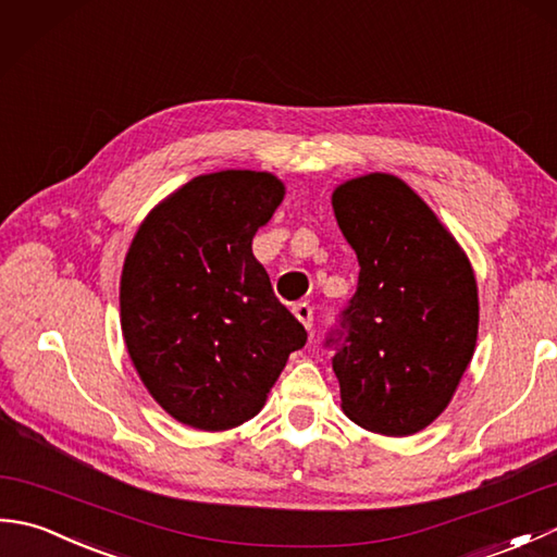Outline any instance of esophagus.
I'll use <instances>...</instances> for the list:
<instances>
[{
	"instance_id": "esophagus-1",
	"label": "esophagus",
	"mask_w": 557,
	"mask_h": 557,
	"mask_svg": "<svg viewBox=\"0 0 557 557\" xmlns=\"http://www.w3.org/2000/svg\"><path fill=\"white\" fill-rule=\"evenodd\" d=\"M292 313L299 318V323L306 327V330H311L313 327V309L306 301H299V304H294L292 306Z\"/></svg>"
}]
</instances>
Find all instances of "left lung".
I'll return each mask as SVG.
<instances>
[{
    "label": "left lung",
    "mask_w": 557,
    "mask_h": 557,
    "mask_svg": "<svg viewBox=\"0 0 557 557\" xmlns=\"http://www.w3.org/2000/svg\"><path fill=\"white\" fill-rule=\"evenodd\" d=\"M335 220L359 260L333 371L342 411L361 429L405 437L453 401L479 337V287L465 248L395 174L333 191Z\"/></svg>",
    "instance_id": "left-lung-1"
}]
</instances>
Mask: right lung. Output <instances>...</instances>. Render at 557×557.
I'll list each match as a JSON object with an SVG mask.
<instances>
[{"label": "right lung", "instance_id": "right-lung-1", "mask_svg": "<svg viewBox=\"0 0 557 557\" xmlns=\"http://www.w3.org/2000/svg\"><path fill=\"white\" fill-rule=\"evenodd\" d=\"M285 191L270 172L194 176L148 212L126 251L128 357L152 399L191 429L253 419L289 354L306 345L251 248Z\"/></svg>", "mask_w": 557, "mask_h": 557}]
</instances>
